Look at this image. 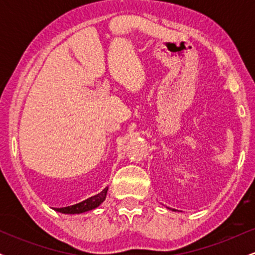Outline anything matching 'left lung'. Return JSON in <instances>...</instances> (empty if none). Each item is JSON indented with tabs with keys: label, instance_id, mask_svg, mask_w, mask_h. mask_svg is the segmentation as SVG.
<instances>
[{
	"label": "left lung",
	"instance_id": "obj_1",
	"mask_svg": "<svg viewBox=\"0 0 255 255\" xmlns=\"http://www.w3.org/2000/svg\"><path fill=\"white\" fill-rule=\"evenodd\" d=\"M172 211H176V210H172Z\"/></svg>",
	"mask_w": 255,
	"mask_h": 255
}]
</instances>
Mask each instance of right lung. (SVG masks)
I'll use <instances>...</instances> for the list:
<instances>
[{"label":"right lung","mask_w":255,"mask_h":255,"mask_svg":"<svg viewBox=\"0 0 255 255\" xmlns=\"http://www.w3.org/2000/svg\"><path fill=\"white\" fill-rule=\"evenodd\" d=\"M107 193H108V187L104 188L101 193H98L97 195H93L86 200L81 201V203L72 205V206H67V207H60V209H54L55 211L61 212V213H66V215H79V213H84L87 211H91V210H95L96 207H98L107 198Z\"/></svg>","instance_id":"1"}]
</instances>
